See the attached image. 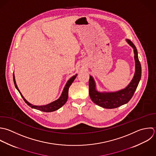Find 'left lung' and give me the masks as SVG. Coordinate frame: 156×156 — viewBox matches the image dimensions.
Masks as SVG:
<instances>
[{
	"mask_svg": "<svg viewBox=\"0 0 156 156\" xmlns=\"http://www.w3.org/2000/svg\"><path fill=\"white\" fill-rule=\"evenodd\" d=\"M126 42L134 49L136 62V71L134 77L127 87L117 92H100L96 89V85L93 77L90 76L89 81L90 97L94 103L103 108H117L127 103L133 97L140 80L142 68L138 58L137 50L129 39H126Z\"/></svg>",
	"mask_w": 156,
	"mask_h": 156,
	"instance_id": "8db88e82",
	"label": "left lung"
}]
</instances>
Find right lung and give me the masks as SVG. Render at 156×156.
Listing matches in <instances>:
<instances>
[{"label": "right lung", "mask_w": 156, "mask_h": 156, "mask_svg": "<svg viewBox=\"0 0 156 156\" xmlns=\"http://www.w3.org/2000/svg\"><path fill=\"white\" fill-rule=\"evenodd\" d=\"M76 75H77L76 74L75 75L73 76L70 79H69V80L67 81V83H66V86H65V87L64 88V90H63V91L62 92V94H61V97L57 100H56V101H53V102H52V103H51L50 104H48L47 105H44V106H35V105H33L30 104V103H28L24 98V97H23V95H22V94L19 91V89H18V87L17 86L16 81H15V77H14V74H13V81H14V86H15L16 88L17 89V90L20 93V95L22 96V97L23 99V100L25 101V102L30 107H31V108H33V109H35L42 111V112H53V111L58 110V109L61 108L67 102V98H68V93H69V87L70 86L72 83L73 82V81L76 78Z\"/></svg>", "instance_id": "add662e5"}]
</instances>
